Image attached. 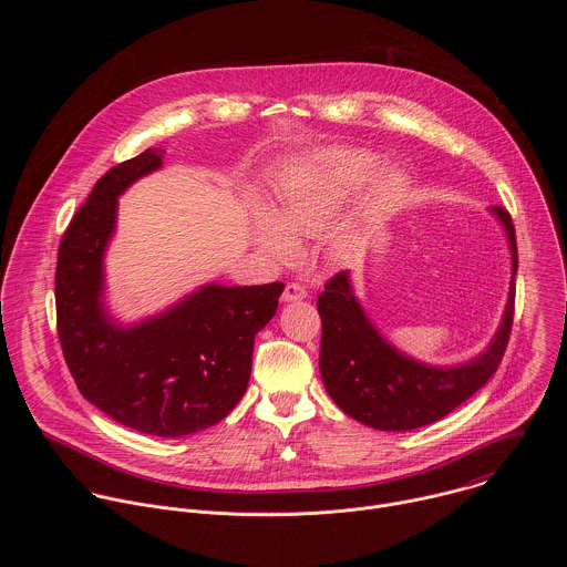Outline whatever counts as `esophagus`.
Here are the masks:
<instances>
[{"instance_id":"34e87169","label":"esophagus","mask_w":567,"mask_h":567,"mask_svg":"<svg viewBox=\"0 0 567 567\" xmlns=\"http://www.w3.org/2000/svg\"><path fill=\"white\" fill-rule=\"evenodd\" d=\"M305 296H307V291L302 285L289 282L282 291V302H298V300H305Z\"/></svg>"}]
</instances>
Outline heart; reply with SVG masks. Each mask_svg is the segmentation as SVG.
<instances>
[{
  "instance_id": "heart-1",
  "label": "heart",
  "mask_w": 567,
  "mask_h": 567,
  "mask_svg": "<svg viewBox=\"0 0 567 567\" xmlns=\"http://www.w3.org/2000/svg\"><path fill=\"white\" fill-rule=\"evenodd\" d=\"M377 168V156L352 147H330L300 161L280 182L274 215H254V241L258 251L274 262L296 256V241L320 237L334 219L341 202L363 184ZM409 193V177L399 168H385L363 186L361 217L379 221L390 215ZM350 233L330 241V254L343 258L352 247Z\"/></svg>"
}]
</instances>
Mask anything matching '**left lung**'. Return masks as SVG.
<instances>
[{"label": "left lung", "instance_id": "obj_1", "mask_svg": "<svg viewBox=\"0 0 567 567\" xmlns=\"http://www.w3.org/2000/svg\"><path fill=\"white\" fill-rule=\"evenodd\" d=\"M509 241L512 282L501 326L477 357L455 365H431L394 348L359 302L350 271L334 276L318 296L322 320L320 377L337 406L377 431H413L440 422L487 383L505 354L516 293V235L505 208L492 206Z\"/></svg>", "mask_w": 567, "mask_h": 567}]
</instances>
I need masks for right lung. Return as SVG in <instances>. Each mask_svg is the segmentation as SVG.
Returning a JSON list of instances; mask_svg holds the SVG:
<instances>
[{"label": "right lung", "mask_w": 567, "mask_h": 567, "mask_svg": "<svg viewBox=\"0 0 567 567\" xmlns=\"http://www.w3.org/2000/svg\"><path fill=\"white\" fill-rule=\"evenodd\" d=\"M147 147L103 175L58 251V337L78 390L114 422L154 437H184L221 422L245 396L256 334L276 316L282 282H206L175 305L121 322L105 302V254L118 197L164 168Z\"/></svg>", "instance_id": "1"}]
</instances>
